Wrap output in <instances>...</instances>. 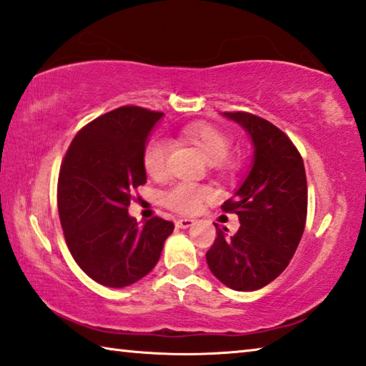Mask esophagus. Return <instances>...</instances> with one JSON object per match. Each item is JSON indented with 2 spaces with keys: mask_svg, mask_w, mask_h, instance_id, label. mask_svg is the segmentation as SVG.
Returning a JSON list of instances; mask_svg holds the SVG:
<instances>
[{
  "mask_svg": "<svg viewBox=\"0 0 366 366\" xmlns=\"http://www.w3.org/2000/svg\"><path fill=\"white\" fill-rule=\"evenodd\" d=\"M194 224V219H191V217H179V219H177V226L178 227H182V229H188V227H191Z\"/></svg>",
  "mask_w": 366,
  "mask_h": 366,
  "instance_id": "1",
  "label": "esophagus"
}]
</instances>
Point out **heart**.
I'll return each mask as SVG.
<instances>
[{
  "label": "heart",
  "instance_id": "heart-1",
  "mask_svg": "<svg viewBox=\"0 0 366 366\" xmlns=\"http://www.w3.org/2000/svg\"><path fill=\"white\" fill-rule=\"evenodd\" d=\"M183 137L194 144L207 160L212 162L217 170L234 172L239 167V157L229 154L234 147V139L229 132L216 124L206 122H193L182 129ZM167 152L168 147L164 140L150 139L142 152L144 172L150 178H164L167 170ZM212 196L211 188L206 184L179 182L167 188L160 196L162 204L179 214H194L202 204Z\"/></svg>",
  "mask_w": 366,
  "mask_h": 366
}]
</instances>
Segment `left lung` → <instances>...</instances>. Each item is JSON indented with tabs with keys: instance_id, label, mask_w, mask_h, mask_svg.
<instances>
[{
	"instance_id": "left-lung-1",
	"label": "left lung",
	"mask_w": 366,
	"mask_h": 366,
	"mask_svg": "<svg viewBox=\"0 0 366 366\" xmlns=\"http://www.w3.org/2000/svg\"><path fill=\"white\" fill-rule=\"evenodd\" d=\"M224 116L250 134L255 160L237 193L221 206L224 212L239 216L240 227L229 237L214 224L216 240L206 260L229 288L255 291L283 273L305 232V162L291 139L269 121L245 111Z\"/></svg>"
}]
</instances>
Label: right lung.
<instances>
[{
  "instance_id": "add662e5",
  "label": "right lung",
  "mask_w": 366,
  "mask_h": 366,
  "mask_svg": "<svg viewBox=\"0 0 366 366\" xmlns=\"http://www.w3.org/2000/svg\"><path fill=\"white\" fill-rule=\"evenodd\" d=\"M164 116L122 106L80 129L61 160L57 204L71 257L99 285L122 288L159 262L173 222L159 216L139 226L127 214L132 193L147 182L142 152Z\"/></svg>"
}]
</instances>
